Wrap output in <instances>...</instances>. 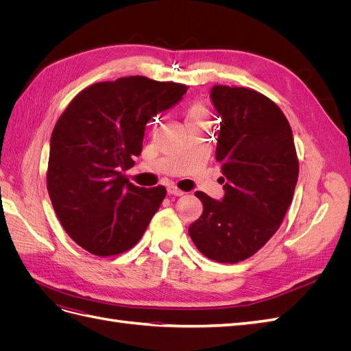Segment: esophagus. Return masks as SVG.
<instances>
[{"instance_id": "obj_1", "label": "esophagus", "mask_w": 351, "mask_h": 351, "mask_svg": "<svg viewBox=\"0 0 351 351\" xmlns=\"http://www.w3.org/2000/svg\"><path fill=\"white\" fill-rule=\"evenodd\" d=\"M167 192H168V195H173V196H183L184 195V192H182V190L177 189L176 186H168Z\"/></svg>"}]
</instances>
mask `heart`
I'll list each match as a JSON object with an SVG mask.
<instances>
[{
    "label": "heart",
    "mask_w": 351,
    "mask_h": 351,
    "mask_svg": "<svg viewBox=\"0 0 351 351\" xmlns=\"http://www.w3.org/2000/svg\"><path fill=\"white\" fill-rule=\"evenodd\" d=\"M199 120H208V110L204 104L196 102L189 107L186 112V123L199 121Z\"/></svg>",
    "instance_id": "obj_1"
}]
</instances>
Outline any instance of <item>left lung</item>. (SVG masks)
Segmentation results:
<instances>
[{"label": "left lung", "mask_w": 351, "mask_h": 351, "mask_svg": "<svg viewBox=\"0 0 351 351\" xmlns=\"http://www.w3.org/2000/svg\"><path fill=\"white\" fill-rule=\"evenodd\" d=\"M210 101L221 119L215 158L224 197L195 193L204 212L190 224L189 236L206 258L237 263L280 228L291 205L299 161L289 121L265 95L215 84Z\"/></svg>", "instance_id": "1"}]
</instances>
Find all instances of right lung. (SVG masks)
<instances>
[{
  "instance_id": "right-lung-1",
  "label": "right lung",
  "mask_w": 351,
  "mask_h": 351,
  "mask_svg": "<svg viewBox=\"0 0 351 351\" xmlns=\"http://www.w3.org/2000/svg\"><path fill=\"white\" fill-rule=\"evenodd\" d=\"M186 90L174 82L120 77L83 89L61 114L47 186L62 228L84 250L112 256L142 239L167 190L137 187L123 171L142 154L146 123Z\"/></svg>"
}]
</instances>
